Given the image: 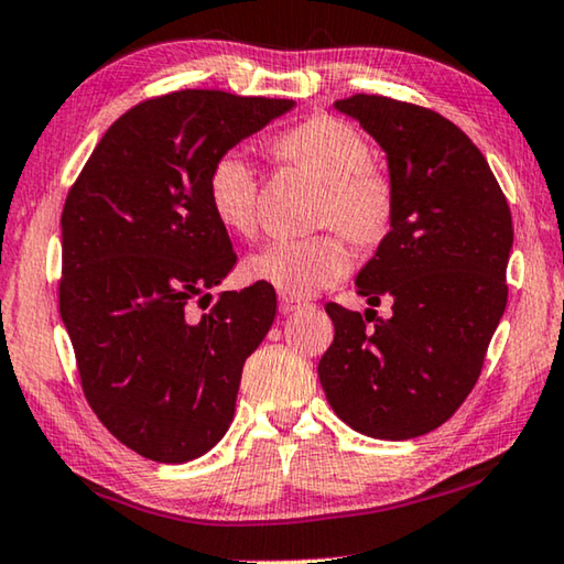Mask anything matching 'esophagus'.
I'll use <instances>...</instances> for the list:
<instances>
[{
    "label": "esophagus",
    "instance_id": "obj_1",
    "mask_svg": "<svg viewBox=\"0 0 564 564\" xmlns=\"http://www.w3.org/2000/svg\"><path fill=\"white\" fill-rule=\"evenodd\" d=\"M301 306H306V303L299 301V299H291V296H281V299H279L281 314H293V311H299Z\"/></svg>",
    "mask_w": 564,
    "mask_h": 564
}]
</instances>
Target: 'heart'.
<instances>
[{
	"instance_id": "b5f03b06",
	"label": "heart",
	"mask_w": 564,
	"mask_h": 564,
	"mask_svg": "<svg viewBox=\"0 0 564 564\" xmlns=\"http://www.w3.org/2000/svg\"><path fill=\"white\" fill-rule=\"evenodd\" d=\"M273 153L326 185L318 208L321 226H334L359 246L387 236L394 218V181L371 163V148L354 124L314 115L273 142ZM208 200L223 226L240 236L258 228V181L238 150L223 153L210 167ZM351 268V253L336 234L279 238L248 258L253 281L273 285L283 296L303 299L330 289Z\"/></svg>"
}]
</instances>
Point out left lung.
<instances>
[{"label":"left lung","instance_id":"8db88e82","mask_svg":"<svg viewBox=\"0 0 564 564\" xmlns=\"http://www.w3.org/2000/svg\"><path fill=\"white\" fill-rule=\"evenodd\" d=\"M387 150L391 230L356 285L389 318L326 303L334 341L318 361L330 409L373 440L442 426L481 373L507 306L512 213L485 155L452 120L381 95L336 100Z\"/></svg>","mask_w":564,"mask_h":564}]
</instances>
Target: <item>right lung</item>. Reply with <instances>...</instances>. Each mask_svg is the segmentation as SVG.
Here are the masks:
<instances>
[{"instance_id": "right-lung-1", "label": "right lung", "mask_w": 564, "mask_h": 564, "mask_svg": "<svg viewBox=\"0 0 564 564\" xmlns=\"http://www.w3.org/2000/svg\"><path fill=\"white\" fill-rule=\"evenodd\" d=\"M293 100L177 89L110 124L62 210L59 314L89 409L140 457L183 464L228 432L275 291H223L238 256L208 200L216 160ZM208 308V306H205Z\"/></svg>"}]
</instances>
